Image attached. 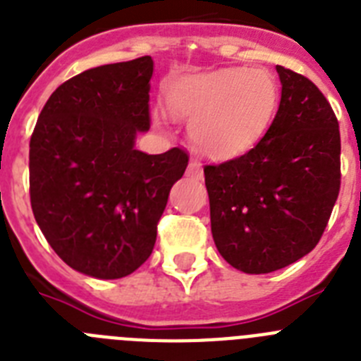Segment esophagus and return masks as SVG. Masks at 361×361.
<instances>
[{
	"mask_svg": "<svg viewBox=\"0 0 361 361\" xmlns=\"http://www.w3.org/2000/svg\"><path fill=\"white\" fill-rule=\"evenodd\" d=\"M186 173H188V177L197 178V180H199V178H202V166H200L197 161H190Z\"/></svg>",
	"mask_w": 361,
	"mask_h": 361,
	"instance_id": "34e87169",
	"label": "esophagus"
}]
</instances>
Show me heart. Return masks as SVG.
I'll list each match as a JSON object with an SVG mask.
<instances>
[{
	"label": "heart",
	"mask_w": 361,
	"mask_h": 361,
	"mask_svg": "<svg viewBox=\"0 0 361 361\" xmlns=\"http://www.w3.org/2000/svg\"><path fill=\"white\" fill-rule=\"evenodd\" d=\"M166 104L171 116L190 123L191 142L202 155L226 161L264 135L275 114L276 85L255 68L188 73L170 86Z\"/></svg>",
	"instance_id": "1"
}]
</instances>
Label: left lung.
Returning a JSON list of instances; mask_svg holds the SVG:
<instances>
[{
	"mask_svg": "<svg viewBox=\"0 0 361 361\" xmlns=\"http://www.w3.org/2000/svg\"><path fill=\"white\" fill-rule=\"evenodd\" d=\"M279 111L255 148L206 166L212 235L235 269L266 275L318 244L340 191V130L314 82L276 66Z\"/></svg>",
	"mask_w": 361,
	"mask_h": 361,
	"instance_id": "8db88e82",
	"label": "left lung"
}]
</instances>
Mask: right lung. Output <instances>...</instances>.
I'll return each instance as SVG.
<instances>
[{
	"label": "right lung",
	"instance_id": "1",
	"mask_svg": "<svg viewBox=\"0 0 361 361\" xmlns=\"http://www.w3.org/2000/svg\"><path fill=\"white\" fill-rule=\"evenodd\" d=\"M153 59L85 70L47 101L30 139V204L44 238L82 275L116 280L148 260L188 155L135 148L149 128Z\"/></svg>",
	"mask_w": 361,
	"mask_h": 361
}]
</instances>
